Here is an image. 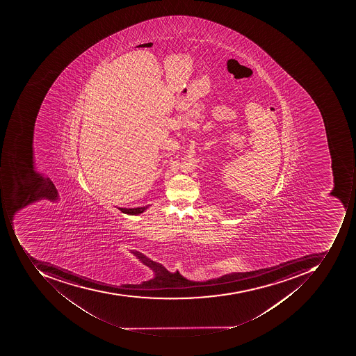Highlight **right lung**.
I'll return each instance as SVG.
<instances>
[{"label": "right lung", "mask_w": 356, "mask_h": 356, "mask_svg": "<svg viewBox=\"0 0 356 356\" xmlns=\"http://www.w3.org/2000/svg\"><path fill=\"white\" fill-rule=\"evenodd\" d=\"M147 209V207H134V209H123V207H119L120 211H123V213H125V214H129V215L141 214V213H143V211H145V209Z\"/></svg>", "instance_id": "add662e5"}]
</instances>
